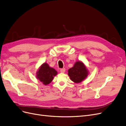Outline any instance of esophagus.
I'll return each mask as SVG.
<instances>
[{"instance_id":"34e87169","label":"esophagus","mask_w":126,"mask_h":126,"mask_svg":"<svg viewBox=\"0 0 126 126\" xmlns=\"http://www.w3.org/2000/svg\"><path fill=\"white\" fill-rule=\"evenodd\" d=\"M60 71L62 73H64V72H65V69H64V68H62V69H60Z\"/></svg>"}]
</instances>
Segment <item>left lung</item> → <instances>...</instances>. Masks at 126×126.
Wrapping results in <instances>:
<instances>
[{"mask_svg": "<svg viewBox=\"0 0 126 126\" xmlns=\"http://www.w3.org/2000/svg\"><path fill=\"white\" fill-rule=\"evenodd\" d=\"M68 74L72 81L79 83L86 78L88 75V71L84 64L80 62H77L73 67L68 70Z\"/></svg>", "mask_w": 126, "mask_h": 126, "instance_id": "left-lung-1", "label": "left lung"}]
</instances>
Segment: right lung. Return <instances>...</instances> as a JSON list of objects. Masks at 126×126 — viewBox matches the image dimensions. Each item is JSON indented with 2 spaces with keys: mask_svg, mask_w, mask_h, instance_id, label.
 <instances>
[{
  "mask_svg": "<svg viewBox=\"0 0 126 126\" xmlns=\"http://www.w3.org/2000/svg\"><path fill=\"white\" fill-rule=\"evenodd\" d=\"M57 74V72L54 68L49 67L47 63H43L40 67L37 73V78L43 82L44 85H47L50 83L54 77Z\"/></svg>",
  "mask_w": 126,
  "mask_h": 126,
  "instance_id": "add662e5",
  "label": "right lung"
}]
</instances>
